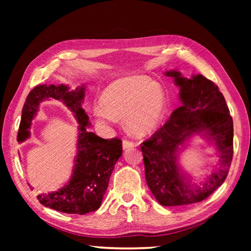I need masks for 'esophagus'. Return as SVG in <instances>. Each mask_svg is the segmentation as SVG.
Listing matches in <instances>:
<instances>
[{
  "instance_id": "esophagus-1",
  "label": "esophagus",
  "mask_w": 251,
  "mask_h": 251,
  "mask_svg": "<svg viewBox=\"0 0 251 251\" xmlns=\"http://www.w3.org/2000/svg\"><path fill=\"white\" fill-rule=\"evenodd\" d=\"M133 147H135V143L133 141H128V140H124L123 141V148H124V150L131 149Z\"/></svg>"
}]
</instances>
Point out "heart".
I'll return each instance as SVG.
<instances>
[{"label": "heart", "mask_w": 251, "mask_h": 251, "mask_svg": "<svg viewBox=\"0 0 251 251\" xmlns=\"http://www.w3.org/2000/svg\"><path fill=\"white\" fill-rule=\"evenodd\" d=\"M101 108L94 111L98 124L109 126L125 119L131 133L144 136L153 132L162 118L165 94L162 88L143 75L119 78L105 89Z\"/></svg>", "instance_id": "b5f03b06"}]
</instances>
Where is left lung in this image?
Segmentation results:
<instances>
[{
    "label": "left lung",
    "mask_w": 251,
    "mask_h": 251,
    "mask_svg": "<svg viewBox=\"0 0 251 251\" xmlns=\"http://www.w3.org/2000/svg\"><path fill=\"white\" fill-rule=\"evenodd\" d=\"M165 75L180 87V108L151 138L141 143L146 180L151 192L163 206L201 202L223 184L233 156V123L223 94L203 75L185 78L178 71ZM194 134L214 142L220 162L201 186L190 184L177 164L179 149Z\"/></svg>",
    "instance_id": "obj_1"
}]
</instances>
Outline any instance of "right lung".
<instances>
[{
	"mask_svg": "<svg viewBox=\"0 0 251 251\" xmlns=\"http://www.w3.org/2000/svg\"><path fill=\"white\" fill-rule=\"evenodd\" d=\"M85 86L74 91L65 85L36 86L26 98L18 132L20 143L29 137L40 103L49 98L62 101L77 120V155L69 182L56 192L36 197L46 207L66 214L85 215L100 208L114 166L123 154V141L119 138L103 139L88 131L89 117L81 108Z\"/></svg>",
	"mask_w": 251,
	"mask_h": 251,
	"instance_id": "right-lung-1",
	"label": "right lung"
}]
</instances>
